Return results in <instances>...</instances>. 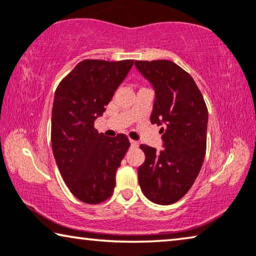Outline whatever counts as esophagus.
I'll use <instances>...</instances> for the list:
<instances>
[{"label": "esophagus", "mask_w": 256, "mask_h": 256, "mask_svg": "<svg viewBox=\"0 0 256 256\" xmlns=\"http://www.w3.org/2000/svg\"><path fill=\"white\" fill-rule=\"evenodd\" d=\"M129 142H130V144H132V148H136V146H138V143H137L136 140H129Z\"/></svg>", "instance_id": "esophagus-1"}]
</instances>
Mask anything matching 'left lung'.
I'll use <instances>...</instances> for the list:
<instances>
[{
  "instance_id": "8db88e82",
  "label": "left lung",
  "mask_w": 256,
  "mask_h": 256,
  "mask_svg": "<svg viewBox=\"0 0 256 256\" xmlns=\"http://www.w3.org/2000/svg\"><path fill=\"white\" fill-rule=\"evenodd\" d=\"M156 92L151 122L162 126L164 150L142 144L138 183L152 202L170 205L194 186L206 154L208 111L190 74L170 60H136Z\"/></svg>"
}]
</instances>
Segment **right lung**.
<instances>
[{"label":"right lung","mask_w":256,"mask_h":256,"mask_svg":"<svg viewBox=\"0 0 256 256\" xmlns=\"http://www.w3.org/2000/svg\"><path fill=\"white\" fill-rule=\"evenodd\" d=\"M134 60H86L58 84L51 116V145L60 175L70 191L86 204L112 196L116 172L130 143L119 134L106 137L94 122L103 116Z\"/></svg>","instance_id":"obj_1"}]
</instances>
